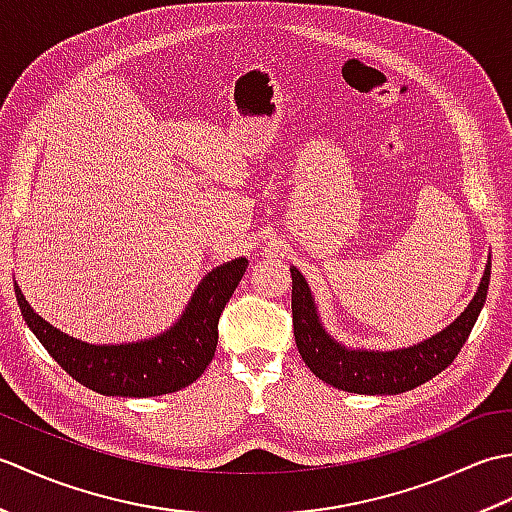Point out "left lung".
<instances>
[{"label":"left lung","mask_w":512,"mask_h":512,"mask_svg":"<svg viewBox=\"0 0 512 512\" xmlns=\"http://www.w3.org/2000/svg\"><path fill=\"white\" fill-rule=\"evenodd\" d=\"M292 273V325L299 354L312 374L325 383L352 394H402L447 369L458 356L462 345L469 339L473 325L484 308L488 281H491V264L486 266L482 284L477 288L473 301L447 330L431 336L407 350L396 352H361L345 350L325 334L319 323L317 310L310 295L306 279L297 268Z\"/></svg>","instance_id":"obj_1"}]
</instances>
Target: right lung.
Listing matches in <instances>:
<instances>
[{
  "label": "right lung",
  "instance_id": "add662e5",
  "mask_svg": "<svg viewBox=\"0 0 512 512\" xmlns=\"http://www.w3.org/2000/svg\"><path fill=\"white\" fill-rule=\"evenodd\" d=\"M248 259L217 266L193 292L182 319L158 339L90 345L52 328L28 306L15 284L21 317L65 372L103 396H162L198 380L213 361L220 314L244 277Z\"/></svg>",
  "mask_w": 512,
  "mask_h": 512
}]
</instances>
